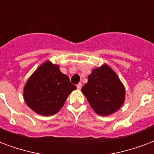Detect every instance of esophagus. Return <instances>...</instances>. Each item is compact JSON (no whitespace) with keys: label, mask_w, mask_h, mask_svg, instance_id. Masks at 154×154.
Here are the masks:
<instances>
[{"label":"esophagus","mask_w":154,"mask_h":154,"mask_svg":"<svg viewBox=\"0 0 154 154\" xmlns=\"http://www.w3.org/2000/svg\"><path fill=\"white\" fill-rule=\"evenodd\" d=\"M76 86H77V89H80L81 88H82V84H81V83H79V84H78Z\"/></svg>","instance_id":"esophagus-1"}]
</instances>
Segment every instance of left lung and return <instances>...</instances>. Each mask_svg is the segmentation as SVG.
I'll return each instance as SVG.
<instances>
[{"instance_id": "8db88e82", "label": "left lung", "mask_w": 154, "mask_h": 154, "mask_svg": "<svg viewBox=\"0 0 154 154\" xmlns=\"http://www.w3.org/2000/svg\"><path fill=\"white\" fill-rule=\"evenodd\" d=\"M81 92L94 112L101 116L117 112L125 100L124 85L107 64L93 69Z\"/></svg>"}]
</instances>
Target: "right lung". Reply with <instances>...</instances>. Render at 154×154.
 <instances>
[{
    "instance_id": "right-lung-1",
    "label": "right lung",
    "mask_w": 154,
    "mask_h": 154,
    "mask_svg": "<svg viewBox=\"0 0 154 154\" xmlns=\"http://www.w3.org/2000/svg\"><path fill=\"white\" fill-rule=\"evenodd\" d=\"M76 89L60 65L46 60L35 70L23 89V98L30 109L43 116L57 114L69 94Z\"/></svg>"
}]
</instances>
